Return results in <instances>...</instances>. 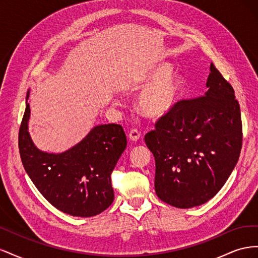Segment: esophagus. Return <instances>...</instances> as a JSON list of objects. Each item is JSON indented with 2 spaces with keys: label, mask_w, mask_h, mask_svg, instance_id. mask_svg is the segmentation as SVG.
I'll return each mask as SVG.
<instances>
[{
  "label": "esophagus",
  "mask_w": 258,
  "mask_h": 258,
  "mask_svg": "<svg viewBox=\"0 0 258 258\" xmlns=\"http://www.w3.org/2000/svg\"><path fill=\"white\" fill-rule=\"evenodd\" d=\"M128 138H129L130 141H132V142H138L139 140L141 139V134H140V132H139L138 130L134 129V130L130 131V134H129Z\"/></svg>",
  "instance_id": "34e87169"
}]
</instances>
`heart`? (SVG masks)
I'll return each instance as SVG.
<instances>
[{"label": "heart", "instance_id": "b5f03b06", "mask_svg": "<svg viewBox=\"0 0 258 258\" xmlns=\"http://www.w3.org/2000/svg\"><path fill=\"white\" fill-rule=\"evenodd\" d=\"M136 100L138 112L147 119H159L172 112L181 100L185 81L176 70L167 63L150 68L131 84L132 90H139Z\"/></svg>", "mask_w": 258, "mask_h": 258}]
</instances>
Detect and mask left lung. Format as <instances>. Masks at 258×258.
Segmentation results:
<instances>
[{
    "label": "left lung",
    "mask_w": 258,
    "mask_h": 258,
    "mask_svg": "<svg viewBox=\"0 0 258 258\" xmlns=\"http://www.w3.org/2000/svg\"><path fill=\"white\" fill-rule=\"evenodd\" d=\"M204 97L179 101L145 136L155 158V190L179 209L201 206L221 190L235 169L242 122L235 90L213 63Z\"/></svg>",
    "instance_id": "1"
}]
</instances>
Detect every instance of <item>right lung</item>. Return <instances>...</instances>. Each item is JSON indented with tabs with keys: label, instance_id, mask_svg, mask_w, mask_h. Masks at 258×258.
<instances>
[{
	"label": "right lung",
	"instance_id": "right-lung-1",
	"mask_svg": "<svg viewBox=\"0 0 258 258\" xmlns=\"http://www.w3.org/2000/svg\"><path fill=\"white\" fill-rule=\"evenodd\" d=\"M19 130V152L23 168L44 198L61 212L90 217L112 205L111 174L127 147L119 124L93 127L82 141L61 153L41 151L29 132L30 104Z\"/></svg>",
	"mask_w": 258,
	"mask_h": 258
}]
</instances>
